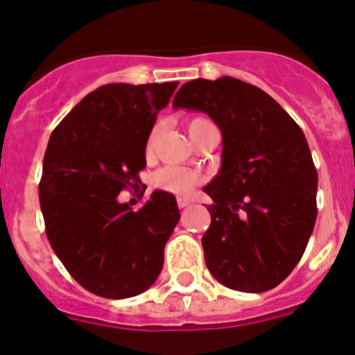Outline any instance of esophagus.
<instances>
[{
  "label": "esophagus",
  "instance_id": "esophagus-1",
  "mask_svg": "<svg viewBox=\"0 0 355 355\" xmlns=\"http://www.w3.org/2000/svg\"><path fill=\"white\" fill-rule=\"evenodd\" d=\"M177 204H178V207L184 209V207L190 206V204H192V200L187 199V197H177Z\"/></svg>",
  "mask_w": 355,
  "mask_h": 355
}]
</instances>
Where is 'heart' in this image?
<instances>
[{
    "label": "heart",
    "instance_id": "obj_1",
    "mask_svg": "<svg viewBox=\"0 0 355 355\" xmlns=\"http://www.w3.org/2000/svg\"><path fill=\"white\" fill-rule=\"evenodd\" d=\"M207 124H211V122L206 121V119H200V117L190 119L187 122L190 139L196 136L197 130H200ZM151 149H153V136L149 137L146 144V151L151 153ZM200 180H202V178H200L199 173L182 166H165L153 175V184H155V187L165 190V192H170V193H187L196 187V185H199Z\"/></svg>",
    "mask_w": 355,
    "mask_h": 355
}]
</instances>
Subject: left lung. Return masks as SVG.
I'll return each instance as SVG.
<instances>
[{"label":"left lung","mask_w":355,"mask_h":355,"mask_svg":"<svg viewBox=\"0 0 355 355\" xmlns=\"http://www.w3.org/2000/svg\"><path fill=\"white\" fill-rule=\"evenodd\" d=\"M173 109L197 110L223 136L202 236L206 266L230 289L263 293L303 257L316 221L318 173L303 130L263 89L231 76L193 80Z\"/></svg>","instance_id":"1"}]
</instances>
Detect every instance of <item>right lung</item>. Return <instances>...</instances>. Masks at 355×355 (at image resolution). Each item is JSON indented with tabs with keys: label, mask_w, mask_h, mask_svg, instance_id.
<instances>
[{
	"label": "right lung",
	"mask_w": 355,
	"mask_h": 355,
	"mask_svg": "<svg viewBox=\"0 0 355 355\" xmlns=\"http://www.w3.org/2000/svg\"><path fill=\"white\" fill-rule=\"evenodd\" d=\"M177 87L103 85L51 134L39 185L46 234L74 281L96 296H137L163 268L180 219L175 196L155 190L139 211L117 196L139 180L156 115Z\"/></svg>",
	"instance_id": "add662e5"
}]
</instances>
